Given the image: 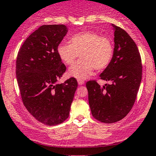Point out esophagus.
Here are the masks:
<instances>
[{"mask_svg": "<svg viewBox=\"0 0 156 156\" xmlns=\"http://www.w3.org/2000/svg\"><path fill=\"white\" fill-rule=\"evenodd\" d=\"M78 83L79 85H83V84L84 83V81L83 80H80V79H78Z\"/></svg>", "mask_w": 156, "mask_h": 156, "instance_id": "esophagus-1", "label": "esophagus"}]
</instances>
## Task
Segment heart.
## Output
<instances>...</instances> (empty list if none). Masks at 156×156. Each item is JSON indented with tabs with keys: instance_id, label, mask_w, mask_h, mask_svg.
<instances>
[{
	"instance_id": "b5f03b06",
	"label": "heart",
	"mask_w": 156,
	"mask_h": 156,
	"mask_svg": "<svg viewBox=\"0 0 156 156\" xmlns=\"http://www.w3.org/2000/svg\"><path fill=\"white\" fill-rule=\"evenodd\" d=\"M58 56L64 64L71 65L78 57L80 59L69 69L70 76L85 79L94 69L102 70L108 67L114 55V45L105 37L93 31H81L69 39V43H61L57 47Z\"/></svg>"
}]
</instances>
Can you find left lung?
<instances>
[{
    "label": "left lung",
    "instance_id": "obj_1",
    "mask_svg": "<svg viewBox=\"0 0 156 156\" xmlns=\"http://www.w3.org/2000/svg\"><path fill=\"white\" fill-rule=\"evenodd\" d=\"M114 49L112 59L100 78L112 81L101 87L97 80L87 81L89 103L93 117L104 123L123 119L136 99L141 81L142 64L135 42L124 29L114 26Z\"/></svg>",
    "mask_w": 156,
    "mask_h": 156
}]
</instances>
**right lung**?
Returning <instances> with one entry per match:
<instances>
[{
	"instance_id": "add662e5",
	"label": "right lung",
	"mask_w": 156,
	"mask_h": 156,
	"mask_svg": "<svg viewBox=\"0 0 156 156\" xmlns=\"http://www.w3.org/2000/svg\"><path fill=\"white\" fill-rule=\"evenodd\" d=\"M67 32L65 25H43L26 39L17 53L16 76L23 105L46 125L67 119L78 87L75 78L56 83L66 71L57 47Z\"/></svg>"
}]
</instances>
